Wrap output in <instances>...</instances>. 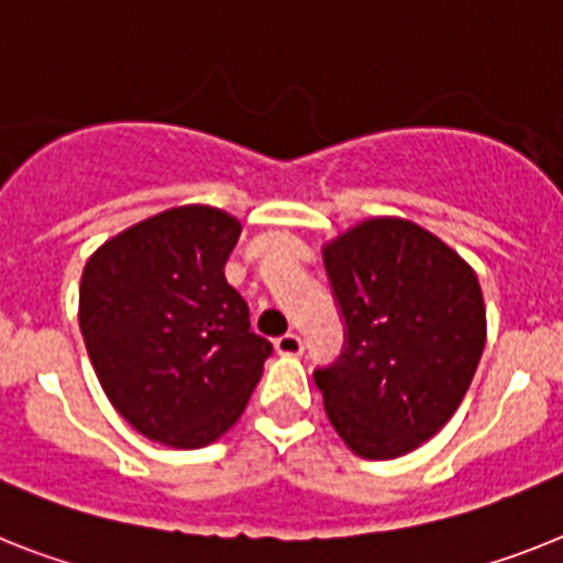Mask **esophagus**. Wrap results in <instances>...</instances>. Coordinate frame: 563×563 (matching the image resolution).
Masks as SVG:
<instances>
[{"label":"esophagus","mask_w":563,"mask_h":563,"mask_svg":"<svg viewBox=\"0 0 563 563\" xmlns=\"http://www.w3.org/2000/svg\"><path fill=\"white\" fill-rule=\"evenodd\" d=\"M274 349L280 354H303V340L297 338V334H283V338L274 340Z\"/></svg>","instance_id":"esophagus-1"}]
</instances>
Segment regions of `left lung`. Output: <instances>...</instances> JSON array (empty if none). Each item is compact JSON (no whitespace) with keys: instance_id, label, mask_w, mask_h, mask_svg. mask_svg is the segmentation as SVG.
<instances>
[{"instance_id":"obj_1","label":"left lung","mask_w":563,"mask_h":563,"mask_svg":"<svg viewBox=\"0 0 563 563\" xmlns=\"http://www.w3.org/2000/svg\"><path fill=\"white\" fill-rule=\"evenodd\" d=\"M343 320L338 361L314 369L325 415L361 457H398L452 418L478 369V277L406 220H369L325 245Z\"/></svg>"}]
</instances>
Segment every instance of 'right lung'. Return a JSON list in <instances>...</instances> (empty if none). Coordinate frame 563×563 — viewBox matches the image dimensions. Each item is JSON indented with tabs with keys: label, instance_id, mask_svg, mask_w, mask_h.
Listing matches in <instances>:
<instances>
[{
	"label": "right lung",
	"instance_id": "1",
	"mask_svg": "<svg viewBox=\"0 0 563 563\" xmlns=\"http://www.w3.org/2000/svg\"><path fill=\"white\" fill-rule=\"evenodd\" d=\"M240 223L186 206L108 240L82 272L79 329L99 384L140 434L174 450L243 415L274 346L225 283Z\"/></svg>",
	"mask_w": 563,
	"mask_h": 563
}]
</instances>
